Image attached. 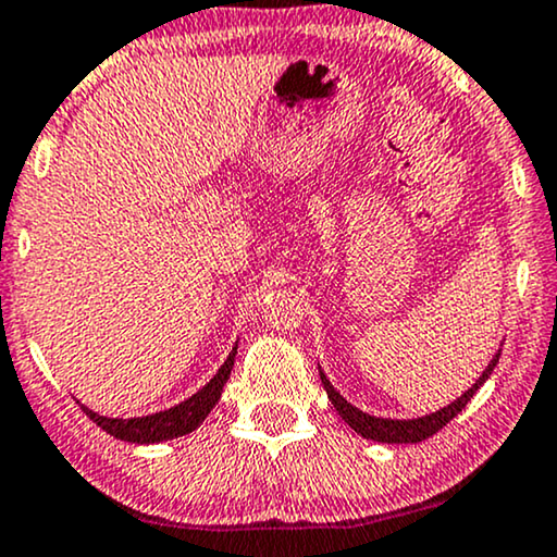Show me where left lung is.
Listing matches in <instances>:
<instances>
[{"label":"left lung","mask_w":557,"mask_h":557,"mask_svg":"<svg viewBox=\"0 0 557 557\" xmlns=\"http://www.w3.org/2000/svg\"><path fill=\"white\" fill-rule=\"evenodd\" d=\"M500 359V351L493 356L488 367H485V372L478 376L475 384L468 389L465 395H459L455 403L444 405V408H438L436 413H429V416H421V418H408V421H400V418H376V416H369L363 413V410L356 408L343 397L338 389L333 387L331 380H327L325 372L320 369V380H322V387H325L327 397H331L333 408L338 410V416L346 421L356 434L363 436V438H372V442H382V444H418L423 442V438L434 436L436 431H442L446 423L455 418L459 410L465 408V405L470 403V397L478 393L480 387H483L485 380L493 374V369H496V363Z\"/></svg>","instance_id":"left-lung-1"}]
</instances>
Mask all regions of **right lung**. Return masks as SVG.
I'll use <instances>...</instances> for the list:
<instances>
[{
  "label": "right lung",
  "instance_id": "obj_1",
  "mask_svg": "<svg viewBox=\"0 0 557 557\" xmlns=\"http://www.w3.org/2000/svg\"><path fill=\"white\" fill-rule=\"evenodd\" d=\"M235 356H237V346L232 348V354L226 356V361L222 363V369L211 376L209 382L198 389L196 395H190L188 400L173 405V408L160 410V413L152 416H141V418H108L89 410L87 405H82L87 418L92 423H98L106 434H111L121 442H132V444H157V442H168V438H177L196 431L198 425L206 421V416L214 410V405L222 397V389L226 380H230L232 367H235Z\"/></svg>",
  "mask_w": 557,
  "mask_h": 557
}]
</instances>
